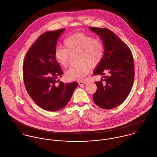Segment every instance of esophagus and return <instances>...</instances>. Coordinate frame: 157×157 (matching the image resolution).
Listing matches in <instances>:
<instances>
[{
    "instance_id": "obj_1",
    "label": "esophagus",
    "mask_w": 157,
    "mask_h": 157,
    "mask_svg": "<svg viewBox=\"0 0 157 157\" xmlns=\"http://www.w3.org/2000/svg\"><path fill=\"white\" fill-rule=\"evenodd\" d=\"M87 83V81H79V82H78V84H79V86L85 85V84H86Z\"/></svg>"
}]
</instances>
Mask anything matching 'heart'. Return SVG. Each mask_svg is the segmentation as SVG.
I'll return each mask as SVG.
<instances>
[{"label": "heart", "instance_id": "b5f03b06", "mask_svg": "<svg viewBox=\"0 0 157 157\" xmlns=\"http://www.w3.org/2000/svg\"><path fill=\"white\" fill-rule=\"evenodd\" d=\"M66 48H57L54 52L56 60L63 68L70 64V54H78L79 66L67 71L66 78L70 81H83L89 73L90 67H97L101 62L104 53L101 41L83 32L76 33L64 41Z\"/></svg>", "mask_w": 157, "mask_h": 157}]
</instances>
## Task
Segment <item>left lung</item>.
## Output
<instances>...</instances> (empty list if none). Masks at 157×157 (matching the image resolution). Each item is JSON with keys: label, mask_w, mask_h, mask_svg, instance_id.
Masks as SVG:
<instances>
[{"label": "left lung", "mask_w": 157, "mask_h": 157, "mask_svg": "<svg viewBox=\"0 0 157 157\" xmlns=\"http://www.w3.org/2000/svg\"><path fill=\"white\" fill-rule=\"evenodd\" d=\"M101 39L105 52L94 75H104L105 83L95 82L97 87L93 95L95 104L104 109L114 108L121 105L128 96L133 86L135 70L131 50L112 31L105 28L89 27Z\"/></svg>", "instance_id": "8db88e82"}]
</instances>
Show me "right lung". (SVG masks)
I'll return each instance as SVG.
<instances>
[{
    "label": "right lung",
    "instance_id": "right-lung-1",
    "mask_svg": "<svg viewBox=\"0 0 157 157\" xmlns=\"http://www.w3.org/2000/svg\"><path fill=\"white\" fill-rule=\"evenodd\" d=\"M65 29L45 32L32 44L25 55L23 78L25 89L40 108L57 111L69 102L78 82L56 84L63 71L56 60L54 52L57 40Z\"/></svg>",
    "mask_w": 157,
    "mask_h": 157
}]
</instances>
